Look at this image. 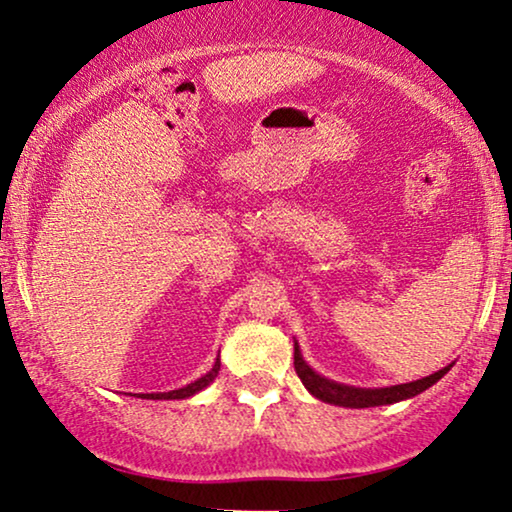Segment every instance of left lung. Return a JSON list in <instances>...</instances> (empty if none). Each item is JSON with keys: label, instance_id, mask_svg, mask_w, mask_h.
Wrapping results in <instances>:
<instances>
[{"label": "left lung", "instance_id": "8db88e82", "mask_svg": "<svg viewBox=\"0 0 512 512\" xmlns=\"http://www.w3.org/2000/svg\"><path fill=\"white\" fill-rule=\"evenodd\" d=\"M293 366H296V373L300 377V382L305 384V389L310 391L314 398H319V401L340 405V408H377V405H391L398 401H408V398L422 394V391L433 387V384H436L440 377H443L447 370L452 368V363L450 366L440 368L438 373L422 377V380H415V382L394 384V387H375V389L352 387V384L328 380V377L319 375L317 370L307 366L303 354H300L298 342L293 340Z\"/></svg>", "mask_w": 512, "mask_h": 512}]
</instances>
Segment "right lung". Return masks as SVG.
I'll use <instances>...</instances> for the list:
<instances>
[{
	"label": "right lung",
	"mask_w": 512,
	"mask_h": 512,
	"mask_svg": "<svg viewBox=\"0 0 512 512\" xmlns=\"http://www.w3.org/2000/svg\"><path fill=\"white\" fill-rule=\"evenodd\" d=\"M219 370H221V359L216 356L212 370H209V373H205L202 377H198L195 382L186 384V387L172 389V391H158V394H139V398H149V401H181V398H191V396L198 394V391L209 387V384L216 380V375H219Z\"/></svg>",
	"instance_id": "1"
}]
</instances>
